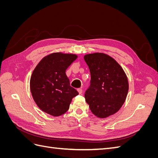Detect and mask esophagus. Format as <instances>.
<instances>
[{
    "label": "esophagus",
    "mask_w": 158,
    "mask_h": 158,
    "mask_svg": "<svg viewBox=\"0 0 158 158\" xmlns=\"http://www.w3.org/2000/svg\"><path fill=\"white\" fill-rule=\"evenodd\" d=\"M77 90H78V92L79 94H82V89H81V88H78Z\"/></svg>",
    "instance_id": "34e87169"
}]
</instances>
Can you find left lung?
Listing matches in <instances>:
<instances>
[{
	"mask_svg": "<svg viewBox=\"0 0 158 158\" xmlns=\"http://www.w3.org/2000/svg\"><path fill=\"white\" fill-rule=\"evenodd\" d=\"M84 60L91 75L85 101L95 115L106 118L117 112L125 102L128 91L127 77L116 60L106 54L86 55Z\"/></svg>",
	"mask_w": 158,
	"mask_h": 158,
	"instance_id": "obj_1",
	"label": "left lung"
}]
</instances>
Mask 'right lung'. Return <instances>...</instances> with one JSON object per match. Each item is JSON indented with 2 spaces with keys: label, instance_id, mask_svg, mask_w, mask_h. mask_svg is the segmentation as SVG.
Wrapping results in <instances>:
<instances>
[{
  "label": "right lung",
  "instance_id": "obj_1",
  "mask_svg": "<svg viewBox=\"0 0 158 158\" xmlns=\"http://www.w3.org/2000/svg\"><path fill=\"white\" fill-rule=\"evenodd\" d=\"M77 57L73 54L52 53L44 57L33 70L31 92L43 111L55 117L62 115L69 110L73 98L78 95L70 86L65 73Z\"/></svg>",
  "mask_w": 158,
  "mask_h": 158
}]
</instances>
